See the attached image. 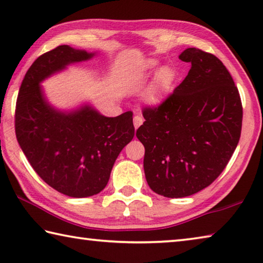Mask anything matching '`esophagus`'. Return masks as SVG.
Masks as SVG:
<instances>
[{"mask_svg":"<svg viewBox=\"0 0 263 263\" xmlns=\"http://www.w3.org/2000/svg\"><path fill=\"white\" fill-rule=\"evenodd\" d=\"M133 121H134V127H135V129H137L139 128L142 123H143V119H142V116L141 115H135L134 116V120H133Z\"/></svg>","mask_w":263,"mask_h":263,"instance_id":"esophagus-1","label":"esophagus"}]
</instances>
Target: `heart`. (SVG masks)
I'll use <instances>...</instances> for the list:
<instances>
[{
	"label": "heart",
	"mask_w": 263,
	"mask_h": 263,
	"mask_svg": "<svg viewBox=\"0 0 263 263\" xmlns=\"http://www.w3.org/2000/svg\"><path fill=\"white\" fill-rule=\"evenodd\" d=\"M158 63L156 60L148 59L142 64L141 66V74L142 76H148L152 73ZM176 80V72L170 66H162L158 68V71L155 73V77L152 83L148 86V88L145 89L143 93V100L145 103L152 106H157L161 102L165 100L167 94L170 93L172 86Z\"/></svg>",
	"instance_id": "1"
}]
</instances>
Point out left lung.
<instances>
[{"label": "left lung", "instance_id": "1", "mask_svg": "<svg viewBox=\"0 0 263 263\" xmlns=\"http://www.w3.org/2000/svg\"><path fill=\"white\" fill-rule=\"evenodd\" d=\"M187 76L164 101L144 107L136 130L144 145V174L154 192L187 197L216 180L239 143L242 105L221 60L196 47L179 55Z\"/></svg>", "mask_w": 263, "mask_h": 263}]
</instances>
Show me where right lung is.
<instances>
[{"label":"right lung","mask_w":263,"mask_h":263,"mask_svg":"<svg viewBox=\"0 0 263 263\" xmlns=\"http://www.w3.org/2000/svg\"><path fill=\"white\" fill-rule=\"evenodd\" d=\"M94 53L59 45L34 60L17 97L15 132L32 169L58 192L73 198L94 196L108 183L119 154L133 140V113L106 118L89 106L71 113L46 101L41 83Z\"/></svg>","instance_id":"add662e5"}]
</instances>
